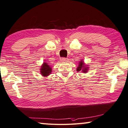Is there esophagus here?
<instances>
[{"mask_svg": "<svg viewBox=\"0 0 128 128\" xmlns=\"http://www.w3.org/2000/svg\"><path fill=\"white\" fill-rule=\"evenodd\" d=\"M60 60H61V61H67V60H68V59H67L66 58L63 57L60 58Z\"/></svg>", "mask_w": 128, "mask_h": 128, "instance_id": "obj_1", "label": "esophagus"}]
</instances>
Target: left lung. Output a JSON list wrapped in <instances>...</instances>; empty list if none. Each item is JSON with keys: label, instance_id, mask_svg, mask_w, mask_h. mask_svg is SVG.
I'll list each match as a JSON object with an SVG mask.
<instances>
[{"label": "left lung", "instance_id": "obj_1", "mask_svg": "<svg viewBox=\"0 0 128 128\" xmlns=\"http://www.w3.org/2000/svg\"><path fill=\"white\" fill-rule=\"evenodd\" d=\"M88 68L89 67H88V66H86V64H84V62L83 60H80V62H79V64L77 68L76 71H82V72L86 73L88 70Z\"/></svg>", "mask_w": 128, "mask_h": 128}]
</instances>
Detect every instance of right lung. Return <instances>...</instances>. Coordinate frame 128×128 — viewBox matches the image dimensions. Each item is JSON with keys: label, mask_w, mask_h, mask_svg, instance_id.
I'll return each instance as SVG.
<instances>
[{"label": "right lung", "mask_w": 128, "mask_h": 128, "mask_svg": "<svg viewBox=\"0 0 128 128\" xmlns=\"http://www.w3.org/2000/svg\"><path fill=\"white\" fill-rule=\"evenodd\" d=\"M52 70L51 66L49 65L48 63L44 62L41 66L40 72H41V74L42 75V76L46 77L50 75V74L52 72Z\"/></svg>", "instance_id": "obj_1"}]
</instances>
